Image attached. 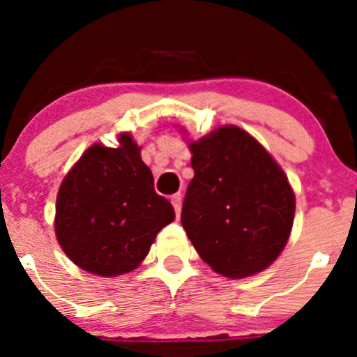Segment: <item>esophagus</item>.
<instances>
[{
	"instance_id": "obj_1",
	"label": "esophagus",
	"mask_w": 357,
	"mask_h": 357,
	"mask_svg": "<svg viewBox=\"0 0 357 357\" xmlns=\"http://www.w3.org/2000/svg\"><path fill=\"white\" fill-rule=\"evenodd\" d=\"M171 202H172V205H174L176 215L179 218V214H181V193H176V195H172Z\"/></svg>"
}]
</instances>
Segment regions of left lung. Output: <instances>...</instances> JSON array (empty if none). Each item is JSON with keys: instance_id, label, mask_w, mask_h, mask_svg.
<instances>
[{"instance_id": "left-lung-1", "label": "left lung", "mask_w": 357, "mask_h": 357, "mask_svg": "<svg viewBox=\"0 0 357 357\" xmlns=\"http://www.w3.org/2000/svg\"><path fill=\"white\" fill-rule=\"evenodd\" d=\"M195 176L186 190L181 225L202 261L228 278L268 268L285 248L295 195L283 169L236 126L190 143Z\"/></svg>"}]
</instances>
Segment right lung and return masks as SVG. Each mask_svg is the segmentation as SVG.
Masks as SVG:
<instances>
[{
  "label": "right lung",
  "instance_id": "1",
  "mask_svg": "<svg viewBox=\"0 0 357 357\" xmlns=\"http://www.w3.org/2000/svg\"><path fill=\"white\" fill-rule=\"evenodd\" d=\"M139 150L129 132L119 135L117 149L91 145L60 185L56 240L74 264L93 275L136 269L157 233L174 221V208L153 190Z\"/></svg>",
  "mask_w": 357,
  "mask_h": 357
}]
</instances>
